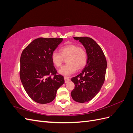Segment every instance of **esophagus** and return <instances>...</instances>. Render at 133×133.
I'll list each match as a JSON object with an SVG mask.
<instances>
[{
	"label": "esophagus",
	"mask_w": 133,
	"mask_h": 133,
	"mask_svg": "<svg viewBox=\"0 0 133 133\" xmlns=\"http://www.w3.org/2000/svg\"><path fill=\"white\" fill-rule=\"evenodd\" d=\"M64 80H65V83H68L70 80V79L67 76H64Z\"/></svg>",
	"instance_id": "34e87169"
}]
</instances>
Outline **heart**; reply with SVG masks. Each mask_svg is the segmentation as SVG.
I'll use <instances>...</instances> for the list:
<instances>
[{
    "mask_svg": "<svg viewBox=\"0 0 133 133\" xmlns=\"http://www.w3.org/2000/svg\"><path fill=\"white\" fill-rule=\"evenodd\" d=\"M66 58L68 64L60 68L59 72L64 75H69L74 73L76 68L81 70L86 66L88 54L84 48L78 44H68L60 48V53L54 51L51 55L52 62L57 67L61 66Z\"/></svg>",
    "mask_w": 133,
    "mask_h": 133,
    "instance_id": "heart-1",
    "label": "heart"
}]
</instances>
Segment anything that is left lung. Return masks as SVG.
<instances>
[{"instance_id": "1", "label": "left lung", "mask_w": 133, "mask_h": 133, "mask_svg": "<svg viewBox=\"0 0 133 133\" xmlns=\"http://www.w3.org/2000/svg\"><path fill=\"white\" fill-rule=\"evenodd\" d=\"M85 47L88 54L87 65L81 73L71 79L75 84L71 92L72 98L78 103H86L93 99L105 81L107 63L102 48L89 37H74Z\"/></svg>"}]
</instances>
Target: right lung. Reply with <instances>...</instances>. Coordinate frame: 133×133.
I'll return each instance as SVG.
<instances>
[{
	"instance_id": "right-lung-1",
	"label": "right lung",
	"mask_w": 133,
	"mask_h": 133,
	"mask_svg": "<svg viewBox=\"0 0 133 133\" xmlns=\"http://www.w3.org/2000/svg\"><path fill=\"white\" fill-rule=\"evenodd\" d=\"M62 41V38H39L22 53L20 78L28 95L38 103L53 101L64 83V77L58 74L51 59L52 53Z\"/></svg>"
}]
</instances>
